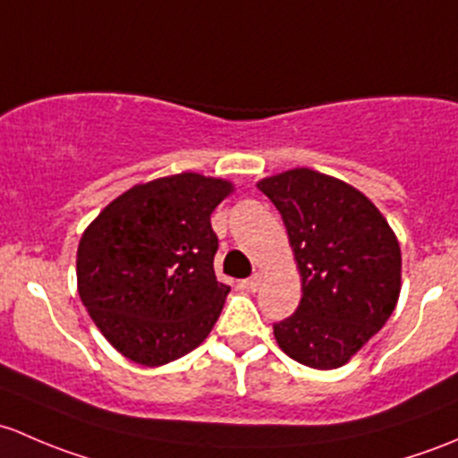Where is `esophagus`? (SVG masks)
I'll return each mask as SVG.
<instances>
[{
	"mask_svg": "<svg viewBox=\"0 0 458 458\" xmlns=\"http://www.w3.org/2000/svg\"><path fill=\"white\" fill-rule=\"evenodd\" d=\"M262 280H264L262 273H256V276H253V277H249V280H244L242 284H244V289H249V291H253V293H256V291L260 289Z\"/></svg>",
	"mask_w": 458,
	"mask_h": 458,
	"instance_id": "esophagus-1",
	"label": "esophagus"
}]
</instances>
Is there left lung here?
<instances>
[{"label": "left lung", "mask_w": 458, "mask_h": 458, "mask_svg": "<svg viewBox=\"0 0 458 458\" xmlns=\"http://www.w3.org/2000/svg\"><path fill=\"white\" fill-rule=\"evenodd\" d=\"M284 220L301 280L298 310L273 327L291 360L348 364L388 322L402 293V247L360 190L309 167L256 182Z\"/></svg>", "instance_id": "8db88e82"}]
</instances>
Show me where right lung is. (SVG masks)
Masks as SVG:
<instances>
[{
    "label": "right lung",
    "mask_w": 458,
    "mask_h": 458,
    "mask_svg": "<svg viewBox=\"0 0 458 458\" xmlns=\"http://www.w3.org/2000/svg\"><path fill=\"white\" fill-rule=\"evenodd\" d=\"M233 191L231 181L196 172L154 178L116 196L83 231L79 298L134 364L181 360L220 318L229 286L216 280L209 216Z\"/></svg>",
    "instance_id": "obj_1"
}]
</instances>
